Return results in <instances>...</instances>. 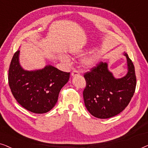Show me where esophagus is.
Masks as SVG:
<instances>
[{
  "label": "esophagus",
  "instance_id": "34e87169",
  "mask_svg": "<svg viewBox=\"0 0 148 148\" xmlns=\"http://www.w3.org/2000/svg\"><path fill=\"white\" fill-rule=\"evenodd\" d=\"M79 73L78 71H73L71 73V76L72 77H75V76H79Z\"/></svg>",
  "mask_w": 148,
  "mask_h": 148
}]
</instances>
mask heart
Instances as JSON below:
<instances>
[{
	"label": "heart",
	"mask_w": 148,
	"mask_h": 148,
	"mask_svg": "<svg viewBox=\"0 0 148 148\" xmlns=\"http://www.w3.org/2000/svg\"><path fill=\"white\" fill-rule=\"evenodd\" d=\"M81 53H82V52H73V54H79ZM98 58L99 54L98 52L92 51L82 58V60H81V64H82L83 67L85 69L92 68L93 66H94L96 64L98 60ZM60 58L62 62H65V63H69V58L66 55H60Z\"/></svg>",
	"instance_id": "1"
}]
</instances>
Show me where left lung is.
Returning a JSON list of instances; mask_svg holds the SVG:
<instances>
[{"mask_svg":"<svg viewBox=\"0 0 148 148\" xmlns=\"http://www.w3.org/2000/svg\"><path fill=\"white\" fill-rule=\"evenodd\" d=\"M127 73L116 78L108 63L100 62L84 75L86 88L83 96L89 112L98 119H108L122 112L130 102L136 87L135 67L128 54Z\"/></svg>","mask_w":148,"mask_h":148,"instance_id":"1","label":"left lung"}]
</instances>
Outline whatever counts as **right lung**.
I'll list each match as a JSON object with an SVG mask.
<instances>
[{
  "label": "right lung",
  "instance_id": "1",
  "mask_svg": "<svg viewBox=\"0 0 148 148\" xmlns=\"http://www.w3.org/2000/svg\"><path fill=\"white\" fill-rule=\"evenodd\" d=\"M19 50L14 54L9 70V84L14 98L26 110L36 114L50 111L69 79L70 73L50 64L42 69L27 71L19 63Z\"/></svg>",
  "mask_w": 148,
  "mask_h": 148
}]
</instances>
